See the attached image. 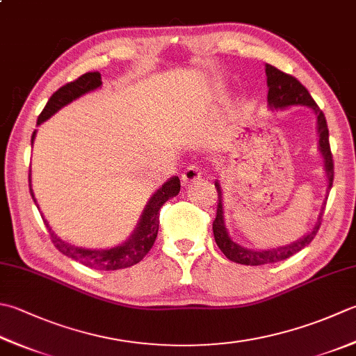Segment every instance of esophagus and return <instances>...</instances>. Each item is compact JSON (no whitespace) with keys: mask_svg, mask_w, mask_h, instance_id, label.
<instances>
[{"mask_svg":"<svg viewBox=\"0 0 356 356\" xmlns=\"http://www.w3.org/2000/svg\"><path fill=\"white\" fill-rule=\"evenodd\" d=\"M202 177V171L197 168V166H188V168L182 174V184L184 185H190L191 182H196Z\"/></svg>","mask_w":356,"mask_h":356,"instance_id":"esophagus-1","label":"esophagus"}]
</instances>
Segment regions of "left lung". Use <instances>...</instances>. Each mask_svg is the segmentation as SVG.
<instances>
[{
  "instance_id": "left-lung-1",
  "label": "left lung",
  "mask_w": 356,
  "mask_h": 356,
  "mask_svg": "<svg viewBox=\"0 0 356 356\" xmlns=\"http://www.w3.org/2000/svg\"><path fill=\"white\" fill-rule=\"evenodd\" d=\"M266 75H267V86H268V95L267 102L270 109H287L290 106H307L310 108L316 115V132H318V149L321 152L324 159V171L327 177V193L330 191L333 184V159L329 143V128H327L325 117L323 111L318 108L315 100L312 99L309 90L305 89L301 83H299L295 76L285 74L280 69H276L271 65H266ZM214 186L218 188V213H216V219L213 222V233L214 239L220 252L224 253L229 261L236 264H242V266H266V264H273L287 259V257L293 256L295 253L301 252L304 247H307L315 238L319 225L323 220V213L325 208V200L321 207V213L318 216V220L310 232L305 233L302 238L298 241L287 243V245L268 248V250H250L242 247L241 243L234 242L229 238L228 229L225 225V216H224V194H222V186L219 180H216Z\"/></svg>"
}]
</instances>
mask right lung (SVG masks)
<instances>
[{
    "mask_svg": "<svg viewBox=\"0 0 356 356\" xmlns=\"http://www.w3.org/2000/svg\"><path fill=\"white\" fill-rule=\"evenodd\" d=\"M102 86V75L99 72H88L79 76L75 81L67 83V85L61 86L57 92H54L51 99L46 103L44 109L41 111L38 115L37 124H41L46 122L47 118H51L55 113H58L61 108H65L66 104L72 103L74 100L80 99L81 95L88 92H92V90L99 89ZM35 136H37V129L33 131L31 143H33ZM32 180H31V171H29V190L31 196L35 202V205L38 207L37 199L33 196L32 190ZM180 191V179L177 176H172L171 179L166 180V182L159 188V190L152 194L151 199L146 204L145 210L138 219V224L134 232L129 236V238L114 245L111 248H100V250H90V248H83L72 245V243L65 242L57 234L52 232V228L49 227V222L44 219L43 213L41 218H43L44 225L47 227L49 233H51V238L54 245L58 248V252L66 254L71 259L83 264V266L95 268V270H120L134 266V264L140 262L146 253L149 252L151 247L154 245V241L157 238L159 232V210L166 200L177 196Z\"/></svg>",
    "mask_w": 356,
    "mask_h": 356,
    "instance_id": "obj_1",
    "label": "right lung"
}]
</instances>
